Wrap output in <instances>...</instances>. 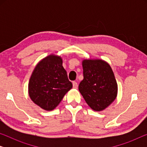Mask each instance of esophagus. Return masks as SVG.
I'll list each match as a JSON object with an SVG mask.
<instances>
[{
	"label": "esophagus",
	"instance_id": "34e87169",
	"mask_svg": "<svg viewBox=\"0 0 147 147\" xmlns=\"http://www.w3.org/2000/svg\"><path fill=\"white\" fill-rule=\"evenodd\" d=\"M73 88H75V89H77L78 84H77V82H73Z\"/></svg>",
	"mask_w": 147,
	"mask_h": 147
}]
</instances>
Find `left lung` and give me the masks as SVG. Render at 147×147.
<instances>
[{
    "instance_id": "8db88e82",
    "label": "left lung",
    "mask_w": 147,
    "mask_h": 147,
    "mask_svg": "<svg viewBox=\"0 0 147 147\" xmlns=\"http://www.w3.org/2000/svg\"><path fill=\"white\" fill-rule=\"evenodd\" d=\"M84 79L79 85V91L92 110H105L118 94V84L114 72L107 62L100 59L82 60Z\"/></svg>"
}]
</instances>
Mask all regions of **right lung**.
<instances>
[{
    "mask_svg": "<svg viewBox=\"0 0 147 147\" xmlns=\"http://www.w3.org/2000/svg\"><path fill=\"white\" fill-rule=\"evenodd\" d=\"M61 56L50 54L38 62L28 84V93L36 105L51 111L72 88Z\"/></svg>",
    "mask_w": 147,
    "mask_h": 147,
    "instance_id": "1",
    "label": "right lung"
}]
</instances>
